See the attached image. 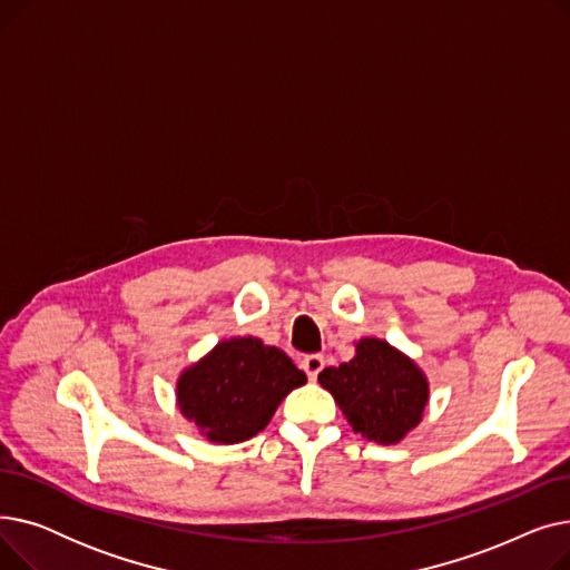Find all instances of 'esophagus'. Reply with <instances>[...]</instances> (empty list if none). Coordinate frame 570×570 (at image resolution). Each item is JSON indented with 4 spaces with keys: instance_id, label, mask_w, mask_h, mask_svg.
<instances>
[{
    "instance_id": "34e87169",
    "label": "esophagus",
    "mask_w": 570,
    "mask_h": 570,
    "mask_svg": "<svg viewBox=\"0 0 570 570\" xmlns=\"http://www.w3.org/2000/svg\"><path fill=\"white\" fill-rule=\"evenodd\" d=\"M301 367L305 370L309 381H316L318 372L323 370V357L321 355H307V357H303V361H301Z\"/></svg>"
}]
</instances>
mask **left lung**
<instances>
[{
	"label": "left lung",
	"mask_w": 570,
	"mask_h": 570,
	"mask_svg": "<svg viewBox=\"0 0 570 570\" xmlns=\"http://www.w3.org/2000/svg\"><path fill=\"white\" fill-rule=\"evenodd\" d=\"M318 383L335 397L353 432L383 445L400 443L417 428L430 400L423 370L376 337L357 342L353 361L325 367Z\"/></svg>",
	"instance_id": "obj_1"
}]
</instances>
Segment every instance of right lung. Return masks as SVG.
Segmentation results:
<instances>
[{"label": "right lung", "instance_id": "add662e5", "mask_svg": "<svg viewBox=\"0 0 570 570\" xmlns=\"http://www.w3.org/2000/svg\"><path fill=\"white\" fill-rule=\"evenodd\" d=\"M307 383L277 346L256 337L219 342L177 379V406L213 443L247 441L275 415L282 400Z\"/></svg>", "mask_w": 570, "mask_h": 570}]
</instances>
